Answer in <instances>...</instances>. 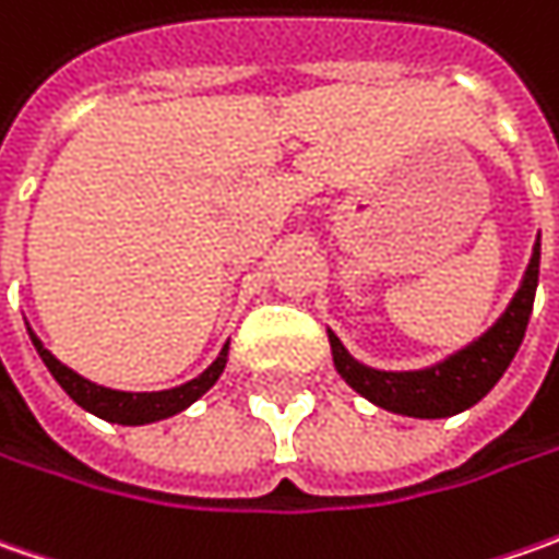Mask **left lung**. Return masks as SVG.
Instances as JSON below:
<instances>
[{"label": "left lung", "instance_id": "1", "mask_svg": "<svg viewBox=\"0 0 559 559\" xmlns=\"http://www.w3.org/2000/svg\"><path fill=\"white\" fill-rule=\"evenodd\" d=\"M538 264H542V236L532 246V258L520 280V289L513 292L504 313L479 338L463 345L461 352L419 370H379L357 360L342 345V338L333 330H326L335 370L357 395L389 414L414 419H444L463 414L495 389V382L504 376L513 355L520 352L538 289Z\"/></svg>", "mask_w": 559, "mask_h": 559}]
</instances>
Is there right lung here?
<instances>
[{"instance_id":"obj_1","label":"right lung","mask_w":559,"mask_h":559,"mask_svg":"<svg viewBox=\"0 0 559 559\" xmlns=\"http://www.w3.org/2000/svg\"><path fill=\"white\" fill-rule=\"evenodd\" d=\"M27 333H31L36 355L43 357V364L55 376V382L74 397L83 411L96 414L98 419H108V423H120V426H145V423H158V419H167L174 417V414H180V411H186L189 404H195L221 379L226 367V355H229V342H224V348H221V355L214 357V364L207 370H202L195 379L183 382V385L162 389V392H120V389L98 385L93 379H86V376L71 370L68 364H61L39 342V335L33 333L31 326H27Z\"/></svg>"}]
</instances>
